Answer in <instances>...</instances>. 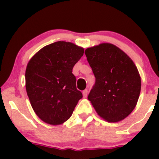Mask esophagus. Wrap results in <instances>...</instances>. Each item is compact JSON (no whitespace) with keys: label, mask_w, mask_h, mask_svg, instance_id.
Wrapping results in <instances>:
<instances>
[{"label":"esophagus","mask_w":159,"mask_h":159,"mask_svg":"<svg viewBox=\"0 0 159 159\" xmlns=\"http://www.w3.org/2000/svg\"><path fill=\"white\" fill-rule=\"evenodd\" d=\"M87 93H88V90H87V89H86V90H84L83 91V93H83V96L84 98H86L87 97Z\"/></svg>","instance_id":"1"}]
</instances>
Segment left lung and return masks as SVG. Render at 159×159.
I'll return each mask as SVG.
<instances>
[{
    "instance_id": "left-lung-1",
    "label": "left lung",
    "mask_w": 159,
    "mask_h": 159,
    "mask_svg": "<svg viewBox=\"0 0 159 159\" xmlns=\"http://www.w3.org/2000/svg\"><path fill=\"white\" fill-rule=\"evenodd\" d=\"M85 54L96 78L88 99L106 121L125 119L135 107L140 93L141 80L135 64L110 43L87 48Z\"/></svg>"
}]
</instances>
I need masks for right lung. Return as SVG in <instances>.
I'll use <instances>...</instances> for the list:
<instances>
[{
	"instance_id": "right-lung-1",
	"label": "right lung",
	"mask_w": 159,
	"mask_h": 159,
	"mask_svg": "<svg viewBox=\"0 0 159 159\" xmlns=\"http://www.w3.org/2000/svg\"><path fill=\"white\" fill-rule=\"evenodd\" d=\"M84 52L73 43L59 41L40 49L27 63V96L34 112L45 123H63L83 97L76 88L72 69Z\"/></svg>"
}]
</instances>
